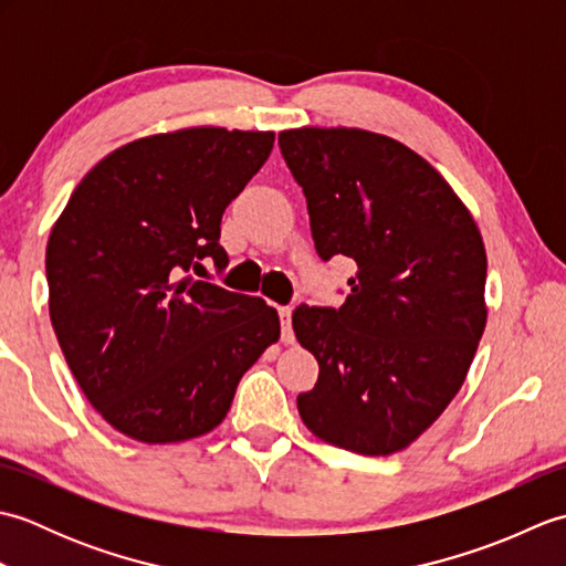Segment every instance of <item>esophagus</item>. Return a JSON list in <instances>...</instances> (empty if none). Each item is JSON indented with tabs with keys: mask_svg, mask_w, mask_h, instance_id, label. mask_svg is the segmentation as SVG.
Returning a JSON list of instances; mask_svg holds the SVG:
<instances>
[{
	"mask_svg": "<svg viewBox=\"0 0 566 566\" xmlns=\"http://www.w3.org/2000/svg\"><path fill=\"white\" fill-rule=\"evenodd\" d=\"M280 321H282V340L286 345L294 343V331H292V306L280 308Z\"/></svg>",
	"mask_w": 566,
	"mask_h": 566,
	"instance_id": "esophagus-1",
	"label": "esophagus"
}]
</instances>
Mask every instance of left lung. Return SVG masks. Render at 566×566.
Here are the masks:
<instances>
[{"label":"left lung","mask_w":566,"mask_h":566,"mask_svg":"<svg viewBox=\"0 0 566 566\" xmlns=\"http://www.w3.org/2000/svg\"><path fill=\"white\" fill-rule=\"evenodd\" d=\"M321 260L357 262L340 308L302 304L296 340L318 359L298 394L335 448L394 454L460 391L486 326V250L472 213L418 153L363 128L280 134Z\"/></svg>","instance_id":"8db88e82"}]
</instances>
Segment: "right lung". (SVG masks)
Segmentation results:
<instances>
[{"label": "right lung", "instance_id": "1", "mask_svg": "<svg viewBox=\"0 0 566 566\" xmlns=\"http://www.w3.org/2000/svg\"><path fill=\"white\" fill-rule=\"evenodd\" d=\"M274 146L272 130L197 126L106 155L72 191L45 248L60 350L106 423L148 444L226 418L240 377L280 340L260 296L179 280L226 268L221 216Z\"/></svg>", "mask_w": 566, "mask_h": 566}]
</instances>
